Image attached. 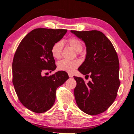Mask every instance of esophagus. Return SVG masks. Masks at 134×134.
I'll return each instance as SVG.
<instances>
[{"mask_svg": "<svg viewBox=\"0 0 134 134\" xmlns=\"http://www.w3.org/2000/svg\"><path fill=\"white\" fill-rule=\"evenodd\" d=\"M68 76H69L70 77H73V76H74V75L71 74H68Z\"/></svg>", "mask_w": 134, "mask_h": 134, "instance_id": "34e87169", "label": "esophagus"}]
</instances>
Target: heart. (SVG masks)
Instances as JSON below:
<instances>
[{"label": "heart", "mask_w": 134, "mask_h": 134, "mask_svg": "<svg viewBox=\"0 0 134 134\" xmlns=\"http://www.w3.org/2000/svg\"><path fill=\"white\" fill-rule=\"evenodd\" d=\"M67 43L74 50L77 52H81L83 49V44L79 39L75 37H71L67 40ZM63 47V43L62 41L57 42L51 49L52 55L56 59H59L62 54V51ZM80 64V62L77 60L63 59L58 63V68L60 71H66L69 73L73 72Z\"/></svg>", "instance_id": "b5f03b06"}]
</instances>
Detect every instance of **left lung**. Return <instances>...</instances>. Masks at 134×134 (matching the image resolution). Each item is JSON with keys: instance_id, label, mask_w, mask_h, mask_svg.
<instances>
[{"instance_id": "obj_1", "label": "left lung", "mask_w": 134, "mask_h": 134, "mask_svg": "<svg viewBox=\"0 0 134 134\" xmlns=\"http://www.w3.org/2000/svg\"><path fill=\"white\" fill-rule=\"evenodd\" d=\"M71 32L85 43L86 58L78 70L91 79L86 83L82 78L74 76L77 82L74 89L76 102L83 112L97 115L105 111L117 97L120 85L118 55L103 32L97 30Z\"/></svg>"}]
</instances>
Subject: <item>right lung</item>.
Instances as JSON below:
<instances>
[{
	"label": "right lung",
	"mask_w": 134,
	"mask_h": 134,
	"mask_svg": "<svg viewBox=\"0 0 134 134\" xmlns=\"http://www.w3.org/2000/svg\"><path fill=\"white\" fill-rule=\"evenodd\" d=\"M67 30L39 28L29 32L19 44L12 63V82L19 100L26 108L41 113L54 104L56 90L69 77L65 71L49 76L43 72L57 67L51 49Z\"/></svg>",
	"instance_id": "obj_1"
}]
</instances>
